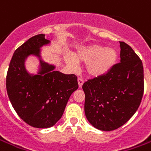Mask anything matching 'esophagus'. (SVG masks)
<instances>
[{"label": "esophagus", "mask_w": 151, "mask_h": 151, "mask_svg": "<svg viewBox=\"0 0 151 151\" xmlns=\"http://www.w3.org/2000/svg\"><path fill=\"white\" fill-rule=\"evenodd\" d=\"M78 86H79V88H81L84 83L83 79V78H78Z\"/></svg>", "instance_id": "1"}]
</instances>
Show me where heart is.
<instances>
[{
  "label": "heart",
  "instance_id": "obj_1",
  "mask_svg": "<svg viewBox=\"0 0 151 151\" xmlns=\"http://www.w3.org/2000/svg\"><path fill=\"white\" fill-rule=\"evenodd\" d=\"M117 53L112 48H106L97 45L83 46L73 54V58L67 57L66 62L75 68L76 63H86V72L89 76L97 78L110 71L116 61Z\"/></svg>",
  "mask_w": 151,
  "mask_h": 151
}]
</instances>
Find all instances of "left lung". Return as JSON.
Segmentation results:
<instances>
[{
  "label": "left lung",
  "mask_w": 151,
  "mask_h": 151,
  "mask_svg": "<svg viewBox=\"0 0 151 151\" xmlns=\"http://www.w3.org/2000/svg\"><path fill=\"white\" fill-rule=\"evenodd\" d=\"M120 45L121 62L104 75L83 84L86 117L101 131L124 125L137 111L144 93L142 61L131 46L122 41Z\"/></svg>",
  "instance_id": "left-lung-1"
}]
</instances>
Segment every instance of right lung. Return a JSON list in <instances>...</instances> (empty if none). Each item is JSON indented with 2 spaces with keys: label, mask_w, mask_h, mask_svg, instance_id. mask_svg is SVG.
<instances>
[{
  "label": "right lung",
  "mask_w": 151,
  "mask_h": 151,
  "mask_svg": "<svg viewBox=\"0 0 151 151\" xmlns=\"http://www.w3.org/2000/svg\"><path fill=\"white\" fill-rule=\"evenodd\" d=\"M48 42L42 34L29 39L15 51L6 74L7 94L14 109L24 122L36 128L54 126L69 97L78 88L77 76L54 71V66L45 63L40 74L26 72L25 58L38 55L40 48Z\"/></svg>",
  "instance_id": "add662e5"
}]
</instances>
